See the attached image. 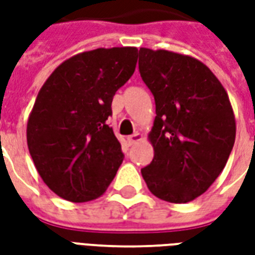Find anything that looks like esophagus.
Returning <instances> with one entry per match:
<instances>
[{"label":"esophagus","mask_w":255,"mask_h":255,"mask_svg":"<svg viewBox=\"0 0 255 255\" xmlns=\"http://www.w3.org/2000/svg\"><path fill=\"white\" fill-rule=\"evenodd\" d=\"M127 139H128V143H129V144L136 143V142H139V140L142 139V133L135 132L133 135H131V136H128Z\"/></svg>","instance_id":"1"}]
</instances>
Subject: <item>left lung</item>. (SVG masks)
Instances as JSON below:
<instances>
[{"instance_id": "left-lung-1", "label": "left lung", "mask_w": 255, "mask_h": 255, "mask_svg": "<svg viewBox=\"0 0 255 255\" xmlns=\"http://www.w3.org/2000/svg\"><path fill=\"white\" fill-rule=\"evenodd\" d=\"M139 72L155 101L154 158L142 176L162 201L190 202L219 177L235 143L228 94L205 64L180 53L140 47Z\"/></svg>"}]
</instances>
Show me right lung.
Instances as JSON below:
<instances>
[{
    "label": "right lung",
    "mask_w": 255,
    "mask_h": 255,
    "mask_svg": "<svg viewBox=\"0 0 255 255\" xmlns=\"http://www.w3.org/2000/svg\"><path fill=\"white\" fill-rule=\"evenodd\" d=\"M136 47L95 49L58 65L38 93L27 123V144L42 180L58 197H101L124 154L112 127L116 91L132 76Z\"/></svg>",
    "instance_id": "add662e5"
}]
</instances>
